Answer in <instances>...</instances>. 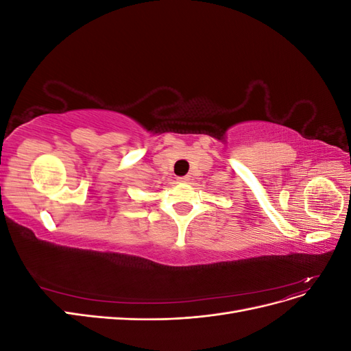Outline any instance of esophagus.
Listing matches in <instances>:
<instances>
[{"instance_id":"1","label":"esophagus","mask_w":351,"mask_h":351,"mask_svg":"<svg viewBox=\"0 0 351 351\" xmlns=\"http://www.w3.org/2000/svg\"><path fill=\"white\" fill-rule=\"evenodd\" d=\"M177 180H178V182H180V183H187V182H189V180H190V177H189V176H183V177H178Z\"/></svg>"}]
</instances>
